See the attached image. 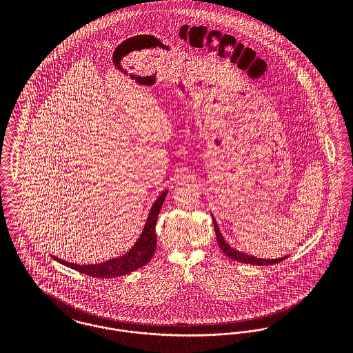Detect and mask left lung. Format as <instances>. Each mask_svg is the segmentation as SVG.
Segmentation results:
<instances>
[{"instance_id":"left-lung-1","label":"left lung","mask_w":353,"mask_h":353,"mask_svg":"<svg viewBox=\"0 0 353 353\" xmlns=\"http://www.w3.org/2000/svg\"><path fill=\"white\" fill-rule=\"evenodd\" d=\"M212 220H213V225H214V232H216V238H217V243L221 249V252H224L228 258L231 259H235V261H239V262H245V263H252V265H273V263H277L280 261H284L287 256H283V258H279V259H262V258H256V256H252V255H248L245 252H238L235 249H232L223 238V235L220 234V230L217 227V223L214 220V217L212 216Z\"/></svg>"}]
</instances>
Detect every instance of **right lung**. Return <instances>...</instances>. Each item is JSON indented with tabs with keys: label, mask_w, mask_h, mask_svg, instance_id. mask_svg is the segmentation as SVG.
Masks as SVG:
<instances>
[{
	"label": "right lung",
	"mask_w": 353,
	"mask_h": 353,
	"mask_svg": "<svg viewBox=\"0 0 353 353\" xmlns=\"http://www.w3.org/2000/svg\"><path fill=\"white\" fill-rule=\"evenodd\" d=\"M165 196H167V192H163L156 202L153 203L150 216L147 219V224L144 227V231H143L140 239L132 248V250H129L125 255H122L119 258L108 259L101 263H95V265L94 263L92 265H77V263L62 261L57 256H52V258L68 268H72L83 274H87L91 277H98V279L119 277V276H125L128 273H132V272L140 269L141 266L147 265L151 261L154 250H156L154 227H156L157 216H159V212L161 209V205H163Z\"/></svg>",
	"instance_id": "obj_1"
}]
</instances>
